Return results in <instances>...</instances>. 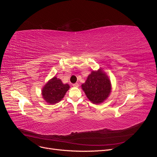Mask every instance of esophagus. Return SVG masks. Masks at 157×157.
<instances>
[{
	"label": "esophagus",
	"mask_w": 157,
	"mask_h": 157,
	"mask_svg": "<svg viewBox=\"0 0 157 157\" xmlns=\"http://www.w3.org/2000/svg\"><path fill=\"white\" fill-rule=\"evenodd\" d=\"M73 87L78 88L79 85H78V83H75V84H73Z\"/></svg>",
	"instance_id": "1"
}]
</instances>
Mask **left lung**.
Returning <instances> with one entry per match:
<instances>
[{"mask_svg":"<svg viewBox=\"0 0 157 157\" xmlns=\"http://www.w3.org/2000/svg\"><path fill=\"white\" fill-rule=\"evenodd\" d=\"M111 82L105 72L100 68L93 71L87 77L81 88L89 100L94 104H99L110 96Z\"/></svg>","mask_w":157,"mask_h":157,"instance_id":"8db88e82","label":"left lung"}]
</instances>
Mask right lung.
<instances>
[{
	"mask_svg": "<svg viewBox=\"0 0 157 157\" xmlns=\"http://www.w3.org/2000/svg\"><path fill=\"white\" fill-rule=\"evenodd\" d=\"M70 86L63 84L61 80L54 77L50 79L42 89V96L44 100L49 104H55L62 99Z\"/></svg>",
	"mask_w": 157,
	"mask_h": 157,
	"instance_id": "1",
	"label": "right lung"
}]
</instances>
